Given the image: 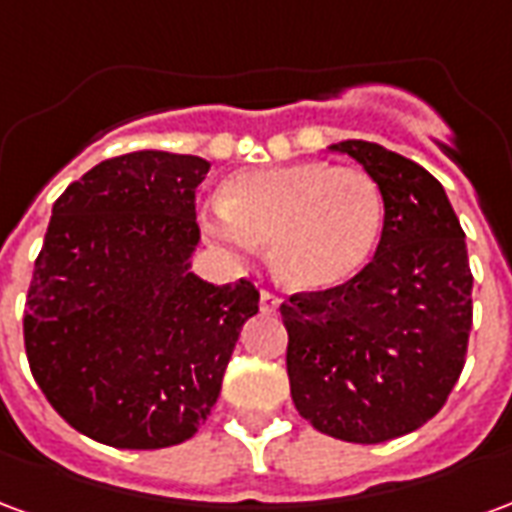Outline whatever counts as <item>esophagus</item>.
Wrapping results in <instances>:
<instances>
[{
  "label": "esophagus",
  "instance_id": "1",
  "mask_svg": "<svg viewBox=\"0 0 512 512\" xmlns=\"http://www.w3.org/2000/svg\"><path fill=\"white\" fill-rule=\"evenodd\" d=\"M282 299H279L277 293H271V290H263L260 293V312H277Z\"/></svg>",
  "mask_w": 512,
  "mask_h": 512
}]
</instances>
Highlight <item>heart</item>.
Returning a JSON list of instances; mask_svg holds the SVG:
<instances>
[{
	"instance_id": "obj_1",
	"label": "heart",
	"mask_w": 512,
	"mask_h": 512,
	"mask_svg": "<svg viewBox=\"0 0 512 512\" xmlns=\"http://www.w3.org/2000/svg\"><path fill=\"white\" fill-rule=\"evenodd\" d=\"M384 224L376 180L329 161H288L235 172L202 230L235 257L268 241L271 268L296 290H329L365 266Z\"/></svg>"
}]
</instances>
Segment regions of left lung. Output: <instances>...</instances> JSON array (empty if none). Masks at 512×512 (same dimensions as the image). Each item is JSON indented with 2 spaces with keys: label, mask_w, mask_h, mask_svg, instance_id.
Here are the masks:
<instances>
[{
  "label": "left lung",
  "mask_w": 512,
  "mask_h": 512,
  "mask_svg": "<svg viewBox=\"0 0 512 512\" xmlns=\"http://www.w3.org/2000/svg\"><path fill=\"white\" fill-rule=\"evenodd\" d=\"M329 150L376 180L384 230L354 279L279 307L290 395L326 436L381 444L425 425L461 376L472 332L466 235L428 169L365 139Z\"/></svg>",
  "instance_id": "8db88e82"
}]
</instances>
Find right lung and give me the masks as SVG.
<instances>
[{
	"mask_svg": "<svg viewBox=\"0 0 512 512\" xmlns=\"http://www.w3.org/2000/svg\"><path fill=\"white\" fill-rule=\"evenodd\" d=\"M200 156L106 158L51 208L24 310L32 376L71 428L120 450L191 439L211 414L252 282L191 271Z\"/></svg>",
	"mask_w": 512,
	"mask_h": 512,
	"instance_id": "add662e5",
	"label": "right lung"
}]
</instances>
